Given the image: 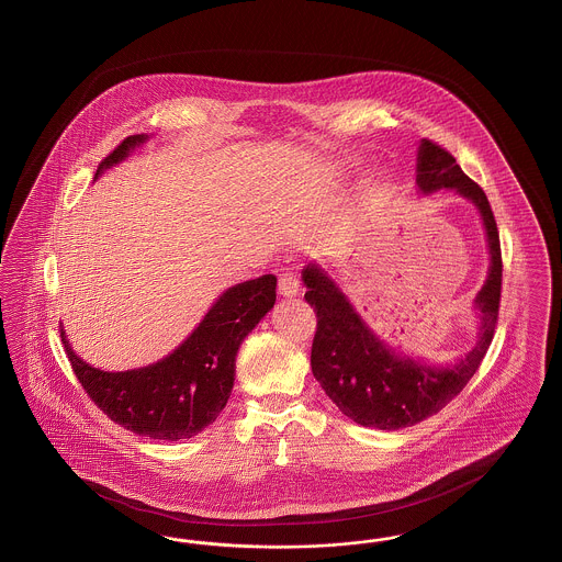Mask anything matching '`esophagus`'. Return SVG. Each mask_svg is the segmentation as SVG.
Masks as SVG:
<instances>
[{
	"label": "esophagus",
	"mask_w": 562,
	"mask_h": 562,
	"mask_svg": "<svg viewBox=\"0 0 562 562\" xmlns=\"http://www.w3.org/2000/svg\"><path fill=\"white\" fill-rule=\"evenodd\" d=\"M278 292L282 296H296L301 292V282H299L296 273H292V271L282 273L280 280H278Z\"/></svg>",
	"instance_id": "1"
}]
</instances>
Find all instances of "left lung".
I'll list each match as a JSON object with an SVG mask.
<instances>
[{
	"label": "left lung",
	"mask_w": 562,
	"mask_h": 562,
	"mask_svg": "<svg viewBox=\"0 0 562 562\" xmlns=\"http://www.w3.org/2000/svg\"><path fill=\"white\" fill-rule=\"evenodd\" d=\"M416 169V183L425 194L451 188L474 202L483 217L492 263L490 276L474 301L481 312L479 340L467 356L451 366L437 368L402 358L361 322L353 305L324 271L314 263L307 266L303 270V282L307 286L305 301L314 307L317 317L312 372L338 409L361 427L381 430L414 427L443 409L479 370L497 324L502 248L492 204L483 188L460 169L456 158L430 139L420 142Z\"/></svg>",
	"instance_id": "1"
}]
</instances>
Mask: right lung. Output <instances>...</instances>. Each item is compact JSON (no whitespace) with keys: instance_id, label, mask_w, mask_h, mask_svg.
<instances>
[{"instance_id":"1","label":"right lung","mask_w":562,"mask_h":562,"mask_svg":"<svg viewBox=\"0 0 562 562\" xmlns=\"http://www.w3.org/2000/svg\"><path fill=\"white\" fill-rule=\"evenodd\" d=\"M148 135L125 137L98 165L95 178L130 155ZM276 303V276L236 284L215 301L199 328L180 347L146 368L104 372L77 358L65 342L68 361L88 397L113 423L150 439L178 441L199 435L224 409L236 374V353L248 333Z\"/></svg>"}]
</instances>
